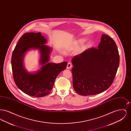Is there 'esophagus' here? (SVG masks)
I'll return each mask as SVG.
<instances>
[{"mask_svg":"<svg viewBox=\"0 0 131 131\" xmlns=\"http://www.w3.org/2000/svg\"><path fill=\"white\" fill-rule=\"evenodd\" d=\"M72 67V65L71 63H68L67 66V69H70L71 68V67Z\"/></svg>","mask_w":131,"mask_h":131,"instance_id":"1","label":"esophagus"}]
</instances>
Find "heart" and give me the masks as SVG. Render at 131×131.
Listing matches in <instances>:
<instances>
[{"label":"heart","instance_id":"1","mask_svg":"<svg viewBox=\"0 0 131 131\" xmlns=\"http://www.w3.org/2000/svg\"><path fill=\"white\" fill-rule=\"evenodd\" d=\"M84 41H85V39H80V40H79V43H83Z\"/></svg>","mask_w":131,"mask_h":131}]
</instances>
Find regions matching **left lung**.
<instances>
[{
  "instance_id": "1",
  "label": "left lung",
  "mask_w": 131,
  "mask_h": 131,
  "mask_svg": "<svg viewBox=\"0 0 131 131\" xmlns=\"http://www.w3.org/2000/svg\"><path fill=\"white\" fill-rule=\"evenodd\" d=\"M73 85L82 96L101 93L112 84L119 64L117 46L108 35L103 34L98 48H91L72 59Z\"/></svg>"
}]
</instances>
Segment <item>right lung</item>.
I'll list each match as a JSON object with an SVG mask.
<instances>
[{"label":"right lung","mask_w":131,"mask_h":131,"mask_svg":"<svg viewBox=\"0 0 131 131\" xmlns=\"http://www.w3.org/2000/svg\"><path fill=\"white\" fill-rule=\"evenodd\" d=\"M47 43V40L40 32L26 33L19 39L13 52L11 64L15 82L21 91L30 96L41 97L50 94L56 77L67 65L66 61L49 62L52 49ZM33 49L40 53L41 67L36 71L28 72L23 60L26 53Z\"/></svg>","instance_id":"right-lung-1"}]
</instances>
